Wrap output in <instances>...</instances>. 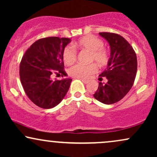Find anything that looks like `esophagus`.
<instances>
[{
  "label": "esophagus",
  "instance_id": "34e87169",
  "mask_svg": "<svg viewBox=\"0 0 157 157\" xmlns=\"http://www.w3.org/2000/svg\"><path fill=\"white\" fill-rule=\"evenodd\" d=\"M80 80H81V81H82V82H83V83H87V82H88V81L86 80H84V79H80Z\"/></svg>",
  "mask_w": 157,
  "mask_h": 157
}]
</instances>
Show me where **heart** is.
<instances>
[{
  "mask_svg": "<svg viewBox=\"0 0 157 157\" xmlns=\"http://www.w3.org/2000/svg\"><path fill=\"white\" fill-rule=\"evenodd\" d=\"M75 45L81 49H86L91 52L90 61H94L99 66H105L109 61V53L103 47L104 43L96 36L86 35L77 41ZM63 58L66 64L73 63L77 58L76 49L71 46H67L63 52ZM97 71L94 63L89 65L76 64L68 69V75L77 78H87Z\"/></svg>",
  "mask_w": 157,
  "mask_h": 157,
  "instance_id": "heart-1",
  "label": "heart"
}]
</instances>
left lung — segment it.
Listing matches in <instances>:
<instances>
[{
    "label": "left lung",
    "instance_id": "obj_1",
    "mask_svg": "<svg viewBox=\"0 0 157 157\" xmlns=\"http://www.w3.org/2000/svg\"><path fill=\"white\" fill-rule=\"evenodd\" d=\"M99 34L109 42L111 57L107 68L100 75V82L94 97L102 103L111 105L122 100L132 87L137 59L134 48L121 35L111 32ZM102 78L106 79L105 83L101 82Z\"/></svg>",
    "mask_w": 157,
    "mask_h": 157
}]
</instances>
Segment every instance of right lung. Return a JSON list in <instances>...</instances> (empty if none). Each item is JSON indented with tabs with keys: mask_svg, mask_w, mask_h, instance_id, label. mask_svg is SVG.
<instances>
[{
	"mask_svg": "<svg viewBox=\"0 0 157 157\" xmlns=\"http://www.w3.org/2000/svg\"><path fill=\"white\" fill-rule=\"evenodd\" d=\"M71 39L48 37L35 41L20 64V78L30 100L42 109H52L66 96L71 79L52 80L53 75L66 76L63 52Z\"/></svg>",
	"mask_w": 157,
	"mask_h": 157,
	"instance_id": "obj_1",
	"label": "right lung"
}]
</instances>
